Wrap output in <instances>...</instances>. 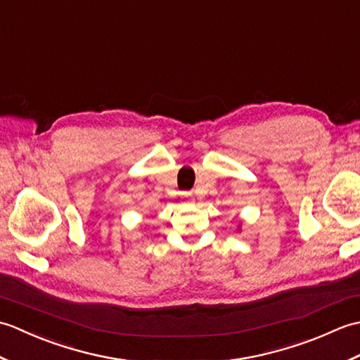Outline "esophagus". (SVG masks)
Masks as SVG:
<instances>
[{"label": "esophagus", "mask_w": 360, "mask_h": 360, "mask_svg": "<svg viewBox=\"0 0 360 360\" xmlns=\"http://www.w3.org/2000/svg\"><path fill=\"white\" fill-rule=\"evenodd\" d=\"M190 196H192V193H182V198H184V200H187V201H190Z\"/></svg>", "instance_id": "obj_1"}]
</instances>
